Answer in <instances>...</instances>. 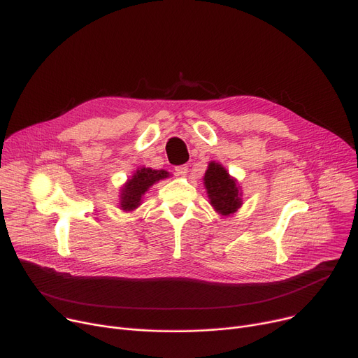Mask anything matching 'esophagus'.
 <instances>
[{"label":"esophagus","mask_w":358,"mask_h":358,"mask_svg":"<svg viewBox=\"0 0 358 358\" xmlns=\"http://www.w3.org/2000/svg\"><path fill=\"white\" fill-rule=\"evenodd\" d=\"M176 173L178 174V176H185L187 173H189V165H178V166H176Z\"/></svg>","instance_id":"esophagus-1"}]
</instances>
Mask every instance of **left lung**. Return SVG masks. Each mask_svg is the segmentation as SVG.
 Segmentation results:
<instances>
[{
  "label": "left lung",
  "instance_id": "1",
  "mask_svg": "<svg viewBox=\"0 0 358 358\" xmlns=\"http://www.w3.org/2000/svg\"><path fill=\"white\" fill-rule=\"evenodd\" d=\"M204 185L208 189L210 203L216 212L229 215L241 208L239 190L234 178L229 177L222 165L210 162L208 171L204 174Z\"/></svg>",
  "mask_w": 358,
  "mask_h": 358
}]
</instances>
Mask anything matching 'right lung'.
<instances>
[{
  "mask_svg": "<svg viewBox=\"0 0 358 358\" xmlns=\"http://www.w3.org/2000/svg\"><path fill=\"white\" fill-rule=\"evenodd\" d=\"M168 173L164 169H150V168H141L131 177L124 189L122 190V200L120 208L123 210H134L141 204V199L145 194V192L150 185L155 184L157 181L166 178Z\"/></svg>",
  "mask_w": 358,
  "mask_h": 358,
  "instance_id": "obj_1",
  "label": "right lung"
}]
</instances>
